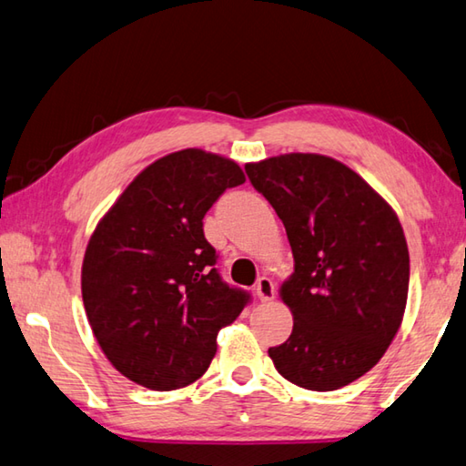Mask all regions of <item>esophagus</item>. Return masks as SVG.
Masks as SVG:
<instances>
[{"mask_svg":"<svg viewBox=\"0 0 466 466\" xmlns=\"http://www.w3.org/2000/svg\"><path fill=\"white\" fill-rule=\"evenodd\" d=\"M256 296L259 298L261 302H266V300H271V298L276 296V288H274V282H271L269 278H259L258 282H256Z\"/></svg>","mask_w":466,"mask_h":466,"instance_id":"34e87169","label":"esophagus"}]
</instances>
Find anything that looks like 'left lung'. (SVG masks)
Returning a JSON list of instances; mask_svg holds the SVG:
<instances>
[{"instance_id":"obj_1","label":"left lung","mask_w":466,"mask_h":466,"mask_svg":"<svg viewBox=\"0 0 466 466\" xmlns=\"http://www.w3.org/2000/svg\"><path fill=\"white\" fill-rule=\"evenodd\" d=\"M286 227L294 274L282 300L292 335L269 357L304 390L359 380L396 337L408 300L410 253L396 213L332 157L286 154L245 166Z\"/></svg>"}]
</instances>
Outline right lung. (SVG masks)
I'll use <instances>...</instances> for the list:
<instances>
[{
  "mask_svg": "<svg viewBox=\"0 0 466 466\" xmlns=\"http://www.w3.org/2000/svg\"><path fill=\"white\" fill-rule=\"evenodd\" d=\"M245 182L217 154L182 150L147 166L101 218L83 261V302L113 367L147 390L197 381L217 335L251 302L218 274L203 218Z\"/></svg>",
  "mask_w": 466,
  "mask_h": 466,
  "instance_id": "right-lung-1",
  "label": "right lung"
}]
</instances>
